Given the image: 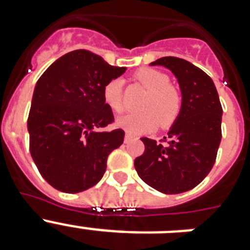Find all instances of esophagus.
<instances>
[{
  "mask_svg": "<svg viewBox=\"0 0 250 250\" xmlns=\"http://www.w3.org/2000/svg\"><path fill=\"white\" fill-rule=\"evenodd\" d=\"M131 139H132V135H130V134H127L126 132V134H125V143H129Z\"/></svg>",
  "mask_w": 250,
  "mask_h": 250,
  "instance_id": "1",
  "label": "esophagus"
}]
</instances>
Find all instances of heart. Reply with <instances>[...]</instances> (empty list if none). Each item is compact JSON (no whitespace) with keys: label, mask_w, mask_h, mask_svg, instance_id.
I'll return each mask as SVG.
<instances>
[{"label":"heart","mask_w":250,"mask_h":250,"mask_svg":"<svg viewBox=\"0 0 250 250\" xmlns=\"http://www.w3.org/2000/svg\"><path fill=\"white\" fill-rule=\"evenodd\" d=\"M135 79L149 90L141 104L143 111L127 114L118 119V126L129 134H144L152 131L160 125L169 129L178 120L182 111V95L176 87L169 83V77L155 68H140ZM104 103L114 112L124 110L123 81L112 79L106 83L103 91Z\"/></svg>","instance_id":"heart-1"}]
</instances>
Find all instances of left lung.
Listing matches in <instances>:
<instances>
[{
  "label": "left lung",
  "mask_w": 250,
  "mask_h": 250,
  "mask_svg": "<svg viewBox=\"0 0 250 250\" xmlns=\"http://www.w3.org/2000/svg\"><path fill=\"white\" fill-rule=\"evenodd\" d=\"M169 68L182 91V111L156 143L141 138L144 154L134 165L143 182L164 194H179L195 188L209 174L222 140L219 95L213 80L187 60L167 56L150 63Z\"/></svg>",
  "instance_id": "8db88e82"
}]
</instances>
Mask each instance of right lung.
<instances>
[{"label": "right lung", "mask_w": 250, "mask_h": 250, "mask_svg": "<svg viewBox=\"0 0 250 250\" xmlns=\"http://www.w3.org/2000/svg\"><path fill=\"white\" fill-rule=\"evenodd\" d=\"M86 50L57 59L37 81L28 114L30 152L40 174L55 189L75 194L98 184L107 156L124 141L103 91L125 72Z\"/></svg>", "instance_id": "right-lung-1"}]
</instances>
